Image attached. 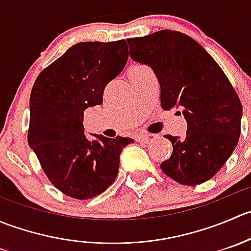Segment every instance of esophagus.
I'll return each instance as SVG.
<instances>
[{
	"label": "esophagus",
	"mask_w": 251,
	"mask_h": 251,
	"mask_svg": "<svg viewBox=\"0 0 251 251\" xmlns=\"http://www.w3.org/2000/svg\"><path fill=\"white\" fill-rule=\"evenodd\" d=\"M156 138L155 135H142L137 138L138 142H143V143H151Z\"/></svg>",
	"instance_id": "esophagus-1"
}]
</instances>
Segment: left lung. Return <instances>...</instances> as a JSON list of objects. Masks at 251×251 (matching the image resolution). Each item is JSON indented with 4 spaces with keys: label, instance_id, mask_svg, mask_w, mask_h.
<instances>
[{
    "label": "left lung",
    "instance_id": "8db88e82",
    "mask_svg": "<svg viewBox=\"0 0 251 251\" xmlns=\"http://www.w3.org/2000/svg\"><path fill=\"white\" fill-rule=\"evenodd\" d=\"M127 42L131 58L148 64L158 78L161 108H179L187 121L183 138L164 136L173 143V154L161 170L183 186L204 183L219 173L239 141L243 108L233 86L188 35L160 30Z\"/></svg>",
    "mask_w": 251,
    "mask_h": 251
}]
</instances>
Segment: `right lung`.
Here are the masks:
<instances>
[{
  "instance_id": "1",
  "label": "right lung",
  "mask_w": 251,
  "mask_h": 251,
  "mask_svg": "<svg viewBox=\"0 0 251 251\" xmlns=\"http://www.w3.org/2000/svg\"><path fill=\"white\" fill-rule=\"evenodd\" d=\"M128 58L126 40L80 42L39 74L30 95L27 142L50 183L70 198L103 193L115 179L132 138L83 133V111L103 103L108 83Z\"/></svg>"
}]
</instances>
